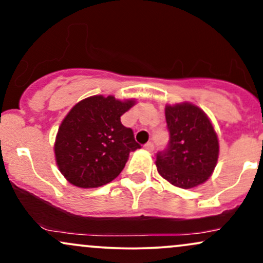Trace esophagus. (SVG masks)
I'll list each match as a JSON object with an SVG mask.
<instances>
[{
  "mask_svg": "<svg viewBox=\"0 0 263 263\" xmlns=\"http://www.w3.org/2000/svg\"><path fill=\"white\" fill-rule=\"evenodd\" d=\"M144 149L148 151V152H153V149H155V146H153L152 142H148V143L144 144Z\"/></svg>",
  "mask_w": 263,
  "mask_h": 263,
  "instance_id": "obj_1",
  "label": "esophagus"
}]
</instances>
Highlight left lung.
<instances>
[{"mask_svg":"<svg viewBox=\"0 0 263 263\" xmlns=\"http://www.w3.org/2000/svg\"><path fill=\"white\" fill-rule=\"evenodd\" d=\"M171 140L168 148L157 156L159 176L172 185L193 189L213 176L220 146L215 127L197 105L183 101L164 107Z\"/></svg>","mask_w":263,"mask_h":263,"instance_id":"8db88e82","label":"left lung"}]
</instances>
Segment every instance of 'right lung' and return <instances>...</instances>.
Segmentation results:
<instances>
[{"label": "right lung", "instance_id": "1", "mask_svg": "<svg viewBox=\"0 0 263 263\" xmlns=\"http://www.w3.org/2000/svg\"><path fill=\"white\" fill-rule=\"evenodd\" d=\"M136 99L93 95L75 104L60 123L54 156L60 173L79 188H99L121 173L129 152L140 148L121 123Z\"/></svg>", "mask_w": 263, "mask_h": 263}]
</instances>
